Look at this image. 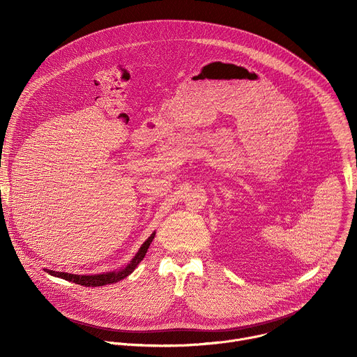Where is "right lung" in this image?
Segmentation results:
<instances>
[{
  "label": "right lung",
  "instance_id": "1",
  "mask_svg": "<svg viewBox=\"0 0 357 357\" xmlns=\"http://www.w3.org/2000/svg\"><path fill=\"white\" fill-rule=\"evenodd\" d=\"M154 237H155V231L152 233L145 240V243L139 247L138 252L135 254L134 259L130 261V264H127L120 271L103 273V274H96V275H76V274H69V273H56V271H52V270H46V273H49L50 275H54V277H59V278H63L66 281H72L75 284L84 285V287H103V285H107V284H114V282H119V281L124 280L126 277H128L135 270V267L144 259L145 252H146L149 244L152 243V240H154Z\"/></svg>",
  "mask_w": 357,
  "mask_h": 357
}]
</instances>
